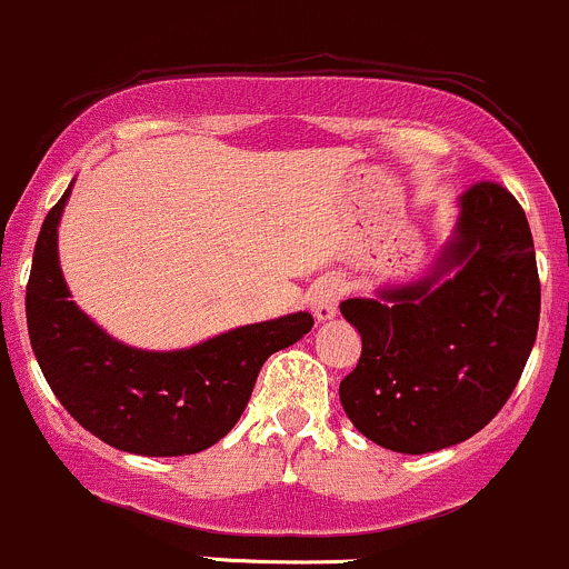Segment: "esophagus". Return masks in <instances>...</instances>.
Here are the masks:
<instances>
[{
  "label": "esophagus",
  "instance_id": "1",
  "mask_svg": "<svg viewBox=\"0 0 569 569\" xmlns=\"http://www.w3.org/2000/svg\"><path fill=\"white\" fill-rule=\"evenodd\" d=\"M339 298H342V287H339L337 279H320V282L312 287L309 307H312V315L320 323H323V320H331L333 315H337Z\"/></svg>",
  "mask_w": 569,
  "mask_h": 569
}]
</instances>
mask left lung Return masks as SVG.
<instances>
[{"label": "left lung", "instance_id": "8db88e82", "mask_svg": "<svg viewBox=\"0 0 569 569\" xmlns=\"http://www.w3.org/2000/svg\"><path fill=\"white\" fill-rule=\"evenodd\" d=\"M339 312L361 333L359 365L339 383L356 430L402 455L466 441L509 400L540 326L523 208L499 183H473L427 277Z\"/></svg>", "mask_w": 569, "mask_h": 569}]
</instances>
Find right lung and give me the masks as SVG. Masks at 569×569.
<instances>
[{"mask_svg":"<svg viewBox=\"0 0 569 569\" xmlns=\"http://www.w3.org/2000/svg\"><path fill=\"white\" fill-rule=\"evenodd\" d=\"M70 189L40 227L27 284L34 359L62 408L109 447L178 458L213 447L241 419L271 353L312 331V315L232 328L183 350H139L92 323L62 279L57 227Z\"/></svg>","mask_w":569,"mask_h":569,"instance_id":"obj_1","label":"right lung"}]
</instances>
